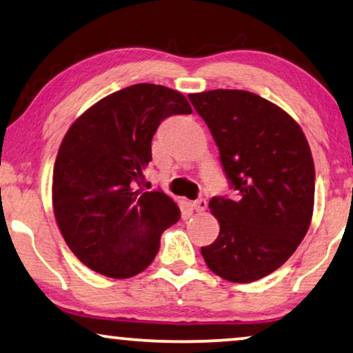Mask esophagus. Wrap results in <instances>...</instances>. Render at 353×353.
Instances as JSON below:
<instances>
[{"label": "esophagus", "mask_w": 353, "mask_h": 353, "mask_svg": "<svg viewBox=\"0 0 353 353\" xmlns=\"http://www.w3.org/2000/svg\"><path fill=\"white\" fill-rule=\"evenodd\" d=\"M191 205H192V209H194L196 212H204L207 209V201L202 199V197H201V199H197V201L192 202Z\"/></svg>", "instance_id": "1"}]
</instances>
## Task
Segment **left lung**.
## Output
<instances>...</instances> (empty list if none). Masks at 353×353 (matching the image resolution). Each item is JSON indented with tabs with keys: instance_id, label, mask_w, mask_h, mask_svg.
I'll return each instance as SVG.
<instances>
[{
	"instance_id": "8db88e82",
	"label": "left lung",
	"mask_w": 353,
	"mask_h": 353,
	"mask_svg": "<svg viewBox=\"0 0 353 353\" xmlns=\"http://www.w3.org/2000/svg\"><path fill=\"white\" fill-rule=\"evenodd\" d=\"M204 119L239 199L214 197L220 233L201 249L207 267L233 283L278 270L310 228L315 165L302 128L288 112L244 90L188 96Z\"/></svg>"
}]
</instances>
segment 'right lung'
<instances>
[{
  "mask_svg": "<svg viewBox=\"0 0 353 353\" xmlns=\"http://www.w3.org/2000/svg\"><path fill=\"white\" fill-rule=\"evenodd\" d=\"M191 112L180 91L138 83L105 96L70 125L52 172V209L67 245L93 272L141 273L159 252L162 231L180 220L172 197L137 188L162 120Z\"/></svg>",
  "mask_w": 353,
  "mask_h": 353,
  "instance_id": "right-lung-1",
  "label": "right lung"
}]
</instances>
